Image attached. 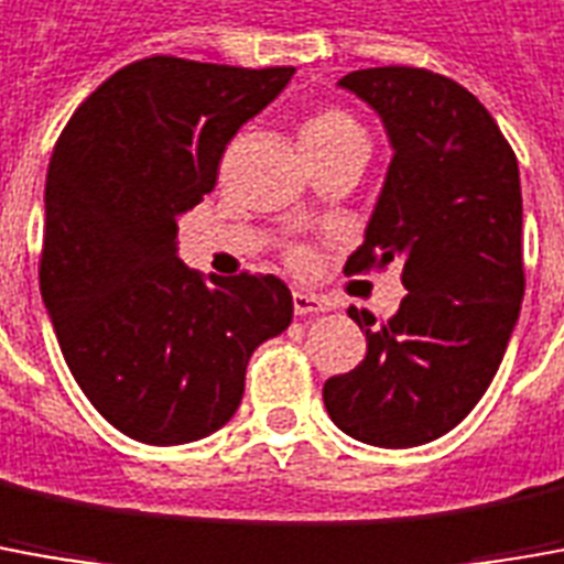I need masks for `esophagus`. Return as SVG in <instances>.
Segmentation results:
<instances>
[{
  "label": "esophagus",
  "mask_w": 564,
  "mask_h": 564,
  "mask_svg": "<svg viewBox=\"0 0 564 564\" xmlns=\"http://www.w3.org/2000/svg\"><path fill=\"white\" fill-rule=\"evenodd\" d=\"M332 304L319 297V294H310V291H294V313L297 316H319V313H328Z\"/></svg>",
  "instance_id": "1"
}]
</instances>
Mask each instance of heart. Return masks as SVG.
I'll return each mask as SVG.
<instances>
[{
  "mask_svg": "<svg viewBox=\"0 0 564 564\" xmlns=\"http://www.w3.org/2000/svg\"><path fill=\"white\" fill-rule=\"evenodd\" d=\"M344 141H365L362 126L344 110H319L313 112L301 126V143L304 150H316V147H332V143H344ZM291 260L301 267L306 263V251H294Z\"/></svg>",
  "mask_w": 564,
  "mask_h": 564,
  "instance_id": "1",
  "label": "heart"
}]
</instances>
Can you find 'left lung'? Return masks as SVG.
Here are the masks:
<instances>
[{
  "label": "left lung",
  "mask_w": 564,
  "mask_h": 564,
  "mask_svg": "<svg viewBox=\"0 0 564 564\" xmlns=\"http://www.w3.org/2000/svg\"><path fill=\"white\" fill-rule=\"evenodd\" d=\"M378 112L393 147L387 181L344 273L402 267L408 294L390 322L349 306L365 359L325 380L347 436L414 448L445 436L495 380L525 294L519 162L464 85L417 67L337 82Z\"/></svg>",
  "instance_id": "obj_1"
}]
</instances>
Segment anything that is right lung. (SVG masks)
Segmentation results:
<instances>
[{
  "instance_id": "1",
  "label": "right lung",
  "mask_w": 564,
  "mask_h": 564,
  "mask_svg": "<svg viewBox=\"0 0 564 564\" xmlns=\"http://www.w3.org/2000/svg\"><path fill=\"white\" fill-rule=\"evenodd\" d=\"M291 76L143 57L85 97L54 143L42 301L82 393L138 442L220 430L251 352L291 325L282 279H205L177 258V217L215 189L227 143Z\"/></svg>"
}]
</instances>
